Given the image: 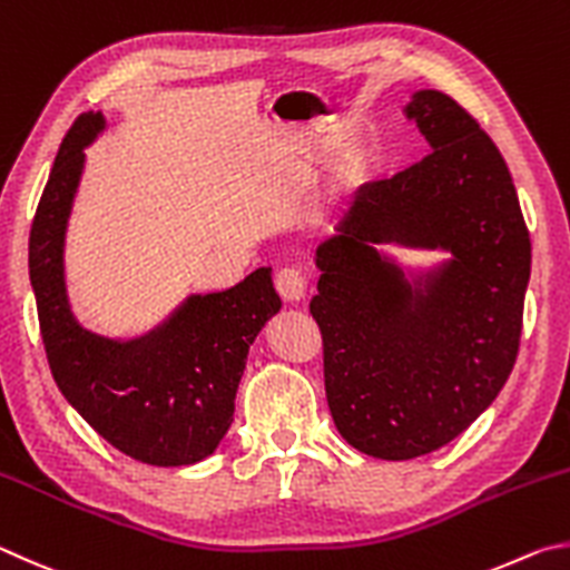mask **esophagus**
<instances>
[{"mask_svg":"<svg viewBox=\"0 0 570 570\" xmlns=\"http://www.w3.org/2000/svg\"><path fill=\"white\" fill-rule=\"evenodd\" d=\"M275 287L285 303H303L307 295V277L301 269L285 267L275 275Z\"/></svg>","mask_w":570,"mask_h":570,"instance_id":"esophagus-1","label":"esophagus"}]
</instances>
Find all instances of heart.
Segmentation results:
<instances>
[{
	"label": "heart",
	"mask_w": 570,
	"mask_h": 570,
	"mask_svg": "<svg viewBox=\"0 0 570 570\" xmlns=\"http://www.w3.org/2000/svg\"><path fill=\"white\" fill-rule=\"evenodd\" d=\"M355 173H357V159H351V163H347L345 169H343V177L351 179Z\"/></svg>",
	"instance_id": "heart-1"
}]
</instances>
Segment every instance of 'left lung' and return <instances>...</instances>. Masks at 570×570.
Here are the masks:
<instances>
[{
	"mask_svg": "<svg viewBox=\"0 0 570 570\" xmlns=\"http://www.w3.org/2000/svg\"><path fill=\"white\" fill-rule=\"evenodd\" d=\"M403 112L431 153L357 189L315 249L311 301L335 428L383 461L438 451L495 401L531 277V237L493 139L438 89H417ZM385 244L449 257L413 268Z\"/></svg>",
	"mask_w": 570,
	"mask_h": 570,
	"instance_id": "obj_1",
	"label": "left lung"
}]
</instances>
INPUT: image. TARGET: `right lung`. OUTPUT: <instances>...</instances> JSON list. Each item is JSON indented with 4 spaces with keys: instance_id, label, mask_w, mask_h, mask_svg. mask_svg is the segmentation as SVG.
Returning <instances> with one entry per match:
<instances>
[{
    "instance_id": "add662e5",
    "label": "right lung",
    "mask_w": 570,
    "mask_h": 570,
    "mask_svg": "<svg viewBox=\"0 0 570 570\" xmlns=\"http://www.w3.org/2000/svg\"><path fill=\"white\" fill-rule=\"evenodd\" d=\"M107 129L102 112L75 119L29 233V279L49 367L67 403L139 463L175 468L205 461L233 425L249 345L283 301L273 267H257L227 291L187 295L165 321L135 337L87 331L72 313L65 239L85 149Z\"/></svg>"
}]
</instances>
